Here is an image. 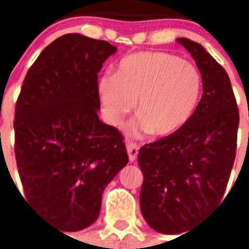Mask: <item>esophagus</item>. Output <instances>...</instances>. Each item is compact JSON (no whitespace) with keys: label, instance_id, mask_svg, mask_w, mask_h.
<instances>
[{"label":"esophagus","instance_id":"esophagus-1","mask_svg":"<svg viewBox=\"0 0 249 249\" xmlns=\"http://www.w3.org/2000/svg\"><path fill=\"white\" fill-rule=\"evenodd\" d=\"M126 150H127V154H129V160L133 162V161L136 160L138 158V152H139V146L134 142H129L126 145Z\"/></svg>","mask_w":249,"mask_h":249}]
</instances>
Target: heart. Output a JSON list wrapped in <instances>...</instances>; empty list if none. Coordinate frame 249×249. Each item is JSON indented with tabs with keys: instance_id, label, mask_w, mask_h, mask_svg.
<instances>
[{
	"instance_id": "1",
	"label": "heart",
	"mask_w": 249,
	"mask_h": 249,
	"mask_svg": "<svg viewBox=\"0 0 249 249\" xmlns=\"http://www.w3.org/2000/svg\"><path fill=\"white\" fill-rule=\"evenodd\" d=\"M202 75L190 62L165 52L133 53L123 58L116 74L104 73L97 83L105 118L119 124L134 110L140 118L135 135L165 138L182 129L200 103Z\"/></svg>"
}]
</instances>
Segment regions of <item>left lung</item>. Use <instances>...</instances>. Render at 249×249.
<instances>
[{"label":"left lung","mask_w":249,"mask_h":249,"mask_svg":"<svg viewBox=\"0 0 249 249\" xmlns=\"http://www.w3.org/2000/svg\"><path fill=\"white\" fill-rule=\"evenodd\" d=\"M178 43L202 75L203 93L190 122L178 133L144 145L140 208L152 230L183 233L225 195L236 159L239 114L227 71L201 44Z\"/></svg>","instance_id":"8db88e82"}]
</instances>
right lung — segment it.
Wrapping results in <instances>:
<instances>
[{"instance_id": "add662e5", "label": "right lung", "mask_w": 249, "mask_h": 249, "mask_svg": "<svg viewBox=\"0 0 249 249\" xmlns=\"http://www.w3.org/2000/svg\"><path fill=\"white\" fill-rule=\"evenodd\" d=\"M116 47L68 33L47 46L22 84L15 154L26 202L51 225L84 230L129 161L122 133L100 122L98 73Z\"/></svg>"}]
</instances>
